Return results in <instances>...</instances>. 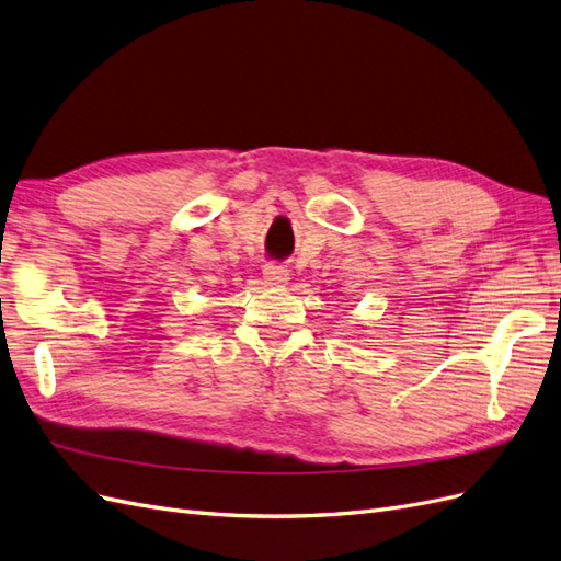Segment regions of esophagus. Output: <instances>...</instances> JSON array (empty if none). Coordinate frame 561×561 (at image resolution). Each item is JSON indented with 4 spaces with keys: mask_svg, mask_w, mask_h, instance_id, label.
I'll return each instance as SVG.
<instances>
[{
    "mask_svg": "<svg viewBox=\"0 0 561 561\" xmlns=\"http://www.w3.org/2000/svg\"><path fill=\"white\" fill-rule=\"evenodd\" d=\"M263 277L270 286H284V284H289V270L279 263H267L263 267Z\"/></svg>",
    "mask_w": 561,
    "mask_h": 561,
    "instance_id": "34e87169",
    "label": "esophagus"
}]
</instances>
